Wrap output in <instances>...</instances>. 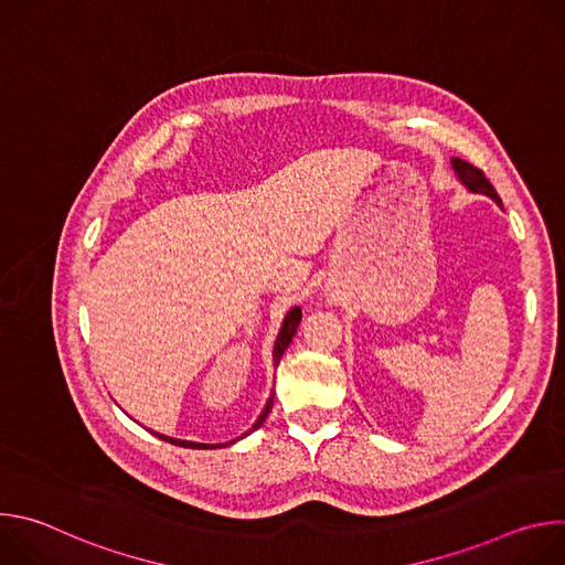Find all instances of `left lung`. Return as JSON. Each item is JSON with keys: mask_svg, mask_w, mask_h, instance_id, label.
<instances>
[{"mask_svg": "<svg viewBox=\"0 0 565 565\" xmlns=\"http://www.w3.org/2000/svg\"><path fill=\"white\" fill-rule=\"evenodd\" d=\"M451 168L458 177V181L473 194H486L490 196L497 205H501V196L497 194L494 185L486 179V174H482L478 168H473L471 163H467V160L462 158H451Z\"/></svg>", "mask_w": 565, "mask_h": 565, "instance_id": "left-lung-1", "label": "left lung"}]
</instances>
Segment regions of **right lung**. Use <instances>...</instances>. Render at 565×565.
Listing matches in <instances>:
<instances>
[{
	"mask_svg": "<svg viewBox=\"0 0 565 565\" xmlns=\"http://www.w3.org/2000/svg\"><path fill=\"white\" fill-rule=\"evenodd\" d=\"M299 321H301V308L299 306H292L288 312H286V317H284V324H281V329H279V335H277V340H275V349H273V360H275V366L279 364V360H281V355H284V351L288 349V344L292 342V338H295V333H297V327H299ZM273 397H275V391L270 393V397H268V402H266V407H264V412H262V416L255 420V425L244 434V436H238L236 440H241V438H246L248 434H253V431H257L262 425H264V420L268 418V414H270V409H273ZM153 434V431H151ZM160 440H166V443H172V445H179V447H188V449H216V447H225V445H234L236 440H230V443H225V445H205V443H192V440H179V438H170V436H166V434H156Z\"/></svg>",
	"mask_w": 565,
	"mask_h": 565,
	"instance_id": "right-lung-1",
	"label": "right lung"
}]
</instances>
